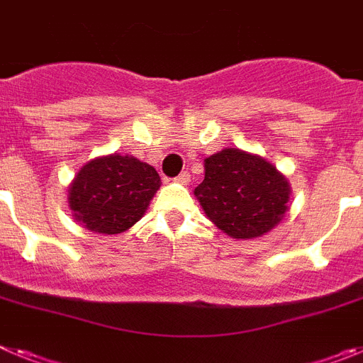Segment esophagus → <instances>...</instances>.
Instances as JSON below:
<instances>
[{"mask_svg": "<svg viewBox=\"0 0 363 363\" xmlns=\"http://www.w3.org/2000/svg\"><path fill=\"white\" fill-rule=\"evenodd\" d=\"M176 182H178V184H182V185H187L189 182H191V174H189V172H182V174L176 178Z\"/></svg>", "mask_w": 363, "mask_h": 363, "instance_id": "obj_1", "label": "esophagus"}]
</instances>
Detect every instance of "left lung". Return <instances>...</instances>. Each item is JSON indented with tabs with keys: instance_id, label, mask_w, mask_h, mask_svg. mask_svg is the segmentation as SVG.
<instances>
[{
	"instance_id": "obj_1",
	"label": "left lung",
	"mask_w": 363,
	"mask_h": 363,
	"mask_svg": "<svg viewBox=\"0 0 363 363\" xmlns=\"http://www.w3.org/2000/svg\"><path fill=\"white\" fill-rule=\"evenodd\" d=\"M205 178L194 196L207 218L236 240H255L284 220L291 185L277 167L258 154L221 149L205 158Z\"/></svg>"
}]
</instances>
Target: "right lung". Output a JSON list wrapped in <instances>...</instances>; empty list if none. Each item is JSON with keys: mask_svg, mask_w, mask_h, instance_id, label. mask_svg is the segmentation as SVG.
Segmentation results:
<instances>
[{"mask_svg": "<svg viewBox=\"0 0 363 363\" xmlns=\"http://www.w3.org/2000/svg\"><path fill=\"white\" fill-rule=\"evenodd\" d=\"M162 179L152 165L130 154L89 160L69 185L72 218L96 234H121L140 221Z\"/></svg>", "mask_w": 363, "mask_h": 363, "instance_id": "add662e5", "label": "right lung"}]
</instances>
